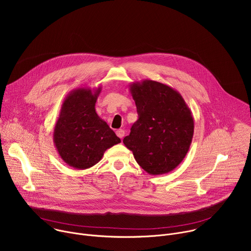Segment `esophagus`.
<instances>
[{
    "label": "esophagus",
    "instance_id": "obj_1",
    "mask_svg": "<svg viewBox=\"0 0 251 251\" xmlns=\"http://www.w3.org/2000/svg\"><path fill=\"white\" fill-rule=\"evenodd\" d=\"M116 135L119 137V138H123L124 137V135H125V131L124 130H122V129H118L117 131H116Z\"/></svg>",
    "mask_w": 251,
    "mask_h": 251
}]
</instances>
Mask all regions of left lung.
<instances>
[{
  "instance_id": "left-lung-1",
  "label": "left lung",
  "mask_w": 251,
  "mask_h": 251,
  "mask_svg": "<svg viewBox=\"0 0 251 251\" xmlns=\"http://www.w3.org/2000/svg\"><path fill=\"white\" fill-rule=\"evenodd\" d=\"M138 120L124 145L139 166L153 176L172 172L189 152L195 122L186 101L173 87L145 79L129 85Z\"/></svg>"
}]
</instances>
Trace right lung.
Here are the masks:
<instances>
[{"label": "right lung", "instance_id": "add662e5", "mask_svg": "<svg viewBox=\"0 0 251 251\" xmlns=\"http://www.w3.org/2000/svg\"><path fill=\"white\" fill-rule=\"evenodd\" d=\"M101 89L81 86L70 91L62 101L53 129V144L58 156L71 168L93 167L107 149L121 142L95 111Z\"/></svg>", "mask_w": 251, "mask_h": 251}]
</instances>
